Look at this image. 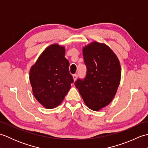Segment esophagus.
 Masks as SVG:
<instances>
[{"mask_svg":"<svg viewBox=\"0 0 148 148\" xmlns=\"http://www.w3.org/2000/svg\"><path fill=\"white\" fill-rule=\"evenodd\" d=\"M77 74H74L73 75V79H74V81L77 79Z\"/></svg>","mask_w":148,"mask_h":148,"instance_id":"34e87169","label":"esophagus"}]
</instances>
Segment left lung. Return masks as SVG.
<instances>
[{"label":"left lung","mask_w":148,"mask_h":148,"mask_svg":"<svg viewBox=\"0 0 148 148\" xmlns=\"http://www.w3.org/2000/svg\"><path fill=\"white\" fill-rule=\"evenodd\" d=\"M83 55L86 77L74 84L85 104L98 111L109 105L116 95L121 79L120 64L109 46L96 41L84 46Z\"/></svg>","instance_id":"8db88e82"}]
</instances>
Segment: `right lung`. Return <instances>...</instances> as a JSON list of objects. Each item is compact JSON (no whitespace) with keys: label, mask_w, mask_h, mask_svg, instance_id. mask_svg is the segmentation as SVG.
Returning <instances> with one entry per match:
<instances>
[{"label":"right lung","mask_w":148,"mask_h":148,"mask_svg":"<svg viewBox=\"0 0 148 148\" xmlns=\"http://www.w3.org/2000/svg\"><path fill=\"white\" fill-rule=\"evenodd\" d=\"M65 52L64 47L58 44L49 46L30 70L34 95L46 109L60 104L74 82Z\"/></svg>","instance_id":"1"}]
</instances>
